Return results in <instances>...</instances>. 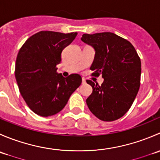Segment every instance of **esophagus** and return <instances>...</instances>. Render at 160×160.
<instances>
[{
  "label": "esophagus",
  "instance_id": "1",
  "mask_svg": "<svg viewBox=\"0 0 160 160\" xmlns=\"http://www.w3.org/2000/svg\"><path fill=\"white\" fill-rule=\"evenodd\" d=\"M82 83H83V84H85V83H86V80H85L84 78L82 79Z\"/></svg>",
  "mask_w": 160,
  "mask_h": 160
}]
</instances>
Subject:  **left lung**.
Segmentation results:
<instances>
[{"instance_id":"obj_1","label":"left lung","mask_w":160,"mask_h":160,"mask_svg":"<svg viewBox=\"0 0 160 160\" xmlns=\"http://www.w3.org/2000/svg\"><path fill=\"white\" fill-rule=\"evenodd\" d=\"M81 40L95 50L93 74L104 78L101 86L87 80L93 88L87 104L100 120H117L129 110L139 90V56L130 42L112 32L83 34Z\"/></svg>"}]
</instances>
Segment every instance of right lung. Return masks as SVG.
<instances>
[{"label":"right lung","instance_id":"1","mask_svg":"<svg viewBox=\"0 0 160 160\" xmlns=\"http://www.w3.org/2000/svg\"><path fill=\"white\" fill-rule=\"evenodd\" d=\"M77 35V32L41 31L28 38L18 53L14 74L19 91L27 105L38 115L57 114L81 84L79 74L65 78L56 72L62 51Z\"/></svg>","mask_w":160,"mask_h":160}]
</instances>
